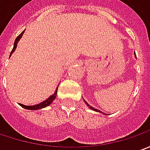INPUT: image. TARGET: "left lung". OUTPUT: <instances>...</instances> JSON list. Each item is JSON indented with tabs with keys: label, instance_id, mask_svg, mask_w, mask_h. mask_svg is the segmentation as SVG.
Wrapping results in <instances>:
<instances>
[{
	"label": "left lung",
	"instance_id": "left-lung-1",
	"mask_svg": "<svg viewBox=\"0 0 150 150\" xmlns=\"http://www.w3.org/2000/svg\"><path fill=\"white\" fill-rule=\"evenodd\" d=\"M85 104H86L87 105L89 106V107H90V109H91V110H93L96 111V112H100V110H98L97 109H95V108H93V107H92V106L90 105H88V103H87V102H85Z\"/></svg>",
	"mask_w": 150,
	"mask_h": 150
}]
</instances>
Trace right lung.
Segmentation results:
<instances>
[{
    "label": "right lung",
    "mask_w": 150,
    "mask_h": 150,
    "mask_svg": "<svg viewBox=\"0 0 150 150\" xmlns=\"http://www.w3.org/2000/svg\"><path fill=\"white\" fill-rule=\"evenodd\" d=\"M24 31L23 30L21 33L18 36L16 37V39L15 40V43H14V47L12 50H11V54H10V57H11V54L13 53L14 51H15V50L16 49V46H17V44H18V41L20 40V39L22 37V35H23ZM57 90H58V88L56 89V91L54 92V95H52L51 96H50L48 99H46L45 100H44L43 102H41V103H40L38 105H24L22 104H19L21 106V107H23L24 109H26V110H40V109H42V108H45V107H47L48 105H50L53 100H54V99L56 98V95H57Z\"/></svg>",
    "instance_id": "1"
}]
</instances>
